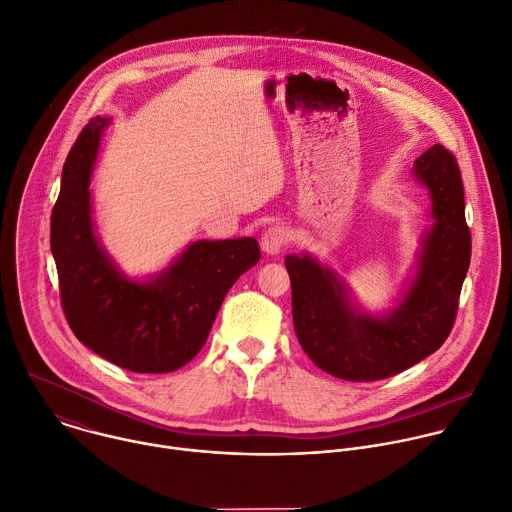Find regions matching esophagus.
<instances>
[{
	"label": "esophagus",
	"mask_w": 512,
	"mask_h": 512,
	"mask_svg": "<svg viewBox=\"0 0 512 512\" xmlns=\"http://www.w3.org/2000/svg\"><path fill=\"white\" fill-rule=\"evenodd\" d=\"M290 242V232L284 226H270L260 240V246L266 254H278Z\"/></svg>",
	"instance_id": "obj_1"
}]
</instances>
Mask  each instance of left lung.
<instances>
[{"label":"left lung","mask_w":512,"mask_h":512,"mask_svg":"<svg viewBox=\"0 0 512 512\" xmlns=\"http://www.w3.org/2000/svg\"><path fill=\"white\" fill-rule=\"evenodd\" d=\"M414 171L430 189L434 226L424 238L420 270L385 319L357 315L337 276L311 256L284 260L292 286V323L302 351L345 381L393 377L438 351L448 339L472 238L464 216V185L452 151L430 147Z\"/></svg>","instance_id":"1"}]
</instances>
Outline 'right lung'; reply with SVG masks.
Listing matches in <instances>:
<instances>
[{"mask_svg": "<svg viewBox=\"0 0 512 512\" xmlns=\"http://www.w3.org/2000/svg\"><path fill=\"white\" fill-rule=\"evenodd\" d=\"M107 119L72 145L50 220L64 317L80 343L123 369L169 373L206 343L232 284L260 260L256 238L191 244L151 282L127 280L96 242L90 173Z\"/></svg>", "mask_w": 512, "mask_h": 512, "instance_id": "add662e5", "label": "right lung"}]
</instances>
